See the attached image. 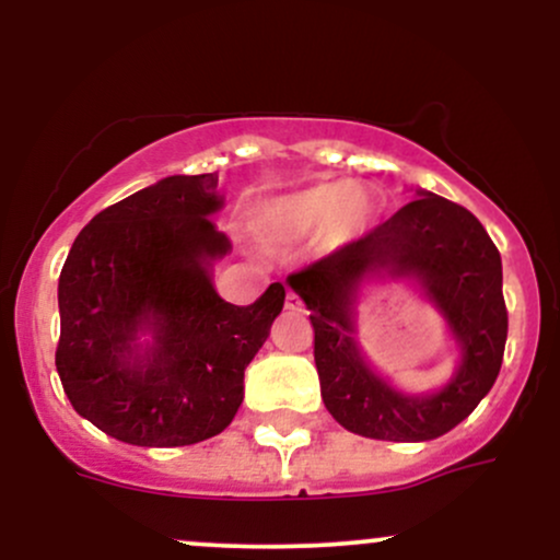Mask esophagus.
Here are the masks:
<instances>
[{
    "mask_svg": "<svg viewBox=\"0 0 560 560\" xmlns=\"http://www.w3.org/2000/svg\"><path fill=\"white\" fill-rule=\"evenodd\" d=\"M287 311H302L300 294L292 292V289H289V292H287Z\"/></svg>",
    "mask_w": 560,
    "mask_h": 560,
    "instance_id": "34e87169",
    "label": "esophagus"
}]
</instances>
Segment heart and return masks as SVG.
<instances>
[{"instance_id": "1", "label": "heart", "mask_w": 560, "mask_h": 560, "mask_svg": "<svg viewBox=\"0 0 560 560\" xmlns=\"http://www.w3.org/2000/svg\"><path fill=\"white\" fill-rule=\"evenodd\" d=\"M365 195L352 182H324L262 202L255 231L266 244H294L329 231L337 240H352L369 226Z\"/></svg>"}]
</instances>
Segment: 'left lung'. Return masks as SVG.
I'll list each match as a JSON object with an SVG mask.
<instances>
[{
	"label": "left lung",
	"instance_id": "8db88e82",
	"mask_svg": "<svg viewBox=\"0 0 560 560\" xmlns=\"http://www.w3.org/2000/svg\"><path fill=\"white\" fill-rule=\"evenodd\" d=\"M374 275L419 280L462 347L454 378L432 396L397 393L357 350V292ZM287 281L311 311L320 397L347 432L387 442L434 440L458 427L500 374L508 337L503 262L477 218L445 197L419 189V199L389 221Z\"/></svg>",
	"mask_w": 560,
	"mask_h": 560
}]
</instances>
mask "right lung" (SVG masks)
I'll use <instances>...</instances> for the list:
<instances>
[{
  "mask_svg": "<svg viewBox=\"0 0 560 560\" xmlns=\"http://www.w3.org/2000/svg\"><path fill=\"white\" fill-rule=\"evenodd\" d=\"M215 173L168 176L96 213L62 266L55 365L75 413L139 447H184L229 427L244 369L284 307L276 281L253 305L218 298L210 266L231 244ZM139 332L153 342L138 345Z\"/></svg>",
  "mask_w": 560,
  "mask_h": 560,
  "instance_id": "obj_1",
  "label": "right lung"
}]
</instances>
